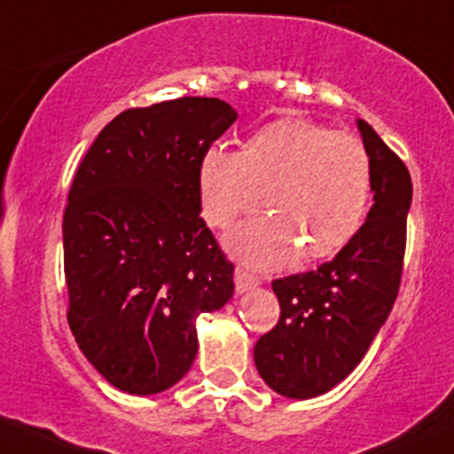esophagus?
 <instances>
[{"mask_svg": "<svg viewBox=\"0 0 454 454\" xmlns=\"http://www.w3.org/2000/svg\"><path fill=\"white\" fill-rule=\"evenodd\" d=\"M261 280H258L256 276H252L250 271H246L243 267H237L235 269V286H237V293H246L250 291V288L258 286Z\"/></svg>", "mask_w": 454, "mask_h": 454, "instance_id": "esophagus-1", "label": "esophagus"}]
</instances>
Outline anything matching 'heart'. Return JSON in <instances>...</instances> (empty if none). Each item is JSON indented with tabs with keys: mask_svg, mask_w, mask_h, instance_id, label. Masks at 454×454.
Returning a JSON list of instances; mask_svg holds the SVG:
<instances>
[{
	"mask_svg": "<svg viewBox=\"0 0 454 454\" xmlns=\"http://www.w3.org/2000/svg\"><path fill=\"white\" fill-rule=\"evenodd\" d=\"M371 157L348 133L300 116L254 131L241 153L211 148L198 174L207 223L226 228L258 207L267 217L239 226L228 246L258 269L333 256L351 241L371 198Z\"/></svg>",
	"mask_w": 454,
	"mask_h": 454,
	"instance_id": "heart-1",
	"label": "heart"
}]
</instances>
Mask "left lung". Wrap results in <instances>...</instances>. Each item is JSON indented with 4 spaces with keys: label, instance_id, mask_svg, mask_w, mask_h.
Wrapping results in <instances>:
<instances>
[{
    "label": "left lung",
    "instance_id": "left-lung-1",
    "mask_svg": "<svg viewBox=\"0 0 454 454\" xmlns=\"http://www.w3.org/2000/svg\"><path fill=\"white\" fill-rule=\"evenodd\" d=\"M357 129L375 193L366 222L315 271L273 280L280 318L254 347L258 375L288 398L325 395L345 380L366 356L401 286L411 176L371 124L357 121Z\"/></svg>",
    "mask_w": 454,
    "mask_h": 454
}]
</instances>
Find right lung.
Instances as JSON below:
<instances>
[{"label":"right lung","mask_w":454,"mask_h":454,"mask_svg":"<svg viewBox=\"0 0 454 454\" xmlns=\"http://www.w3.org/2000/svg\"><path fill=\"white\" fill-rule=\"evenodd\" d=\"M237 121L183 97L118 114L74 172L64 211L68 325L118 390L157 395L198 353L196 318L232 297L235 267L200 217V161Z\"/></svg>","instance_id":"add662e5"}]
</instances>
